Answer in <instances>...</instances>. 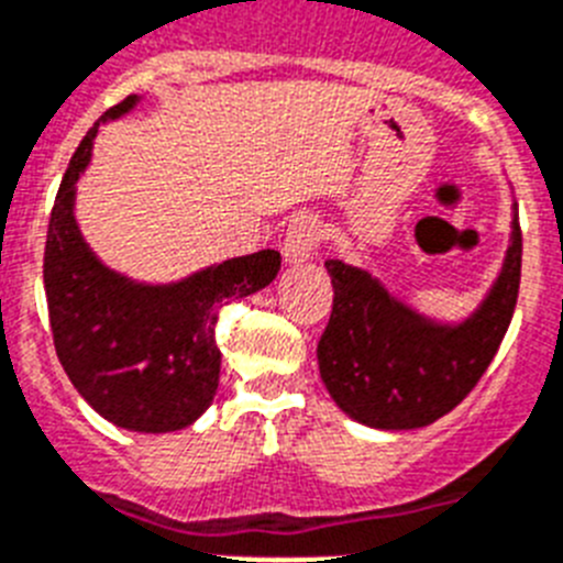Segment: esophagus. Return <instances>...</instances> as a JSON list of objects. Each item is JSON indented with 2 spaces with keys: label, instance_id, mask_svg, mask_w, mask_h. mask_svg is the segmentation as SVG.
<instances>
[{
  "label": "esophagus",
  "instance_id": "1",
  "mask_svg": "<svg viewBox=\"0 0 563 563\" xmlns=\"http://www.w3.org/2000/svg\"><path fill=\"white\" fill-rule=\"evenodd\" d=\"M324 239V228H321L319 216L313 213H296L287 224L285 242H282V256L287 264L307 262L313 256V250L319 247Z\"/></svg>",
  "mask_w": 563,
  "mask_h": 563
}]
</instances>
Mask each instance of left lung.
Instances as JSON below:
<instances>
[{"label": "left lung", "mask_w": 563, "mask_h": 563, "mask_svg": "<svg viewBox=\"0 0 563 563\" xmlns=\"http://www.w3.org/2000/svg\"><path fill=\"white\" fill-rule=\"evenodd\" d=\"M324 267L333 278V313L316 350L321 382L358 424L416 430L459 407L498 353L521 285V228L512 213L501 273L459 324L427 319L362 267L341 258Z\"/></svg>", "instance_id": "1"}]
</instances>
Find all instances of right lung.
I'll return each mask as SVG.
<instances>
[{
    "label": "right lung",
    "mask_w": 563,
    "mask_h": 563,
    "mask_svg": "<svg viewBox=\"0 0 563 563\" xmlns=\"http://www.w3.org/2000/svg\"><path fill=\"white\" fill-rule=\"evenodd\" d=\"M136 102L128 96L104 110L67 165L47 224L45 296L53 347L79 396L124 430L173 432L194 424L216 396L222 305L271 285L282 256L258 250L170 285H142L96 258L76 224V181L90 165L99 124Z\"/></svg>",
    "instance_id": "obj_1"
}]
</instances>
